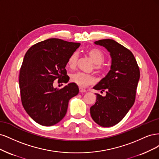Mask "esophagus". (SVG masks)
I'll use <instances>...</instances> for the list:
<instances>
[{
	"label": "esophagus",
	"mask_w": 159,
	"mask_h": 159,
	"mask_svg": "<svg viewBox=\"0 0 159 159\" xmlns=\"http://www.w3.org/2000/svg\"><path fill=\"white\" fill-rule=\"evenodd\" d=\"M79 91H80V93H86V90L85 89H82V88H79Z\"/></svg>",
	"instance_id": "esophagus-1"
}]
</instances>
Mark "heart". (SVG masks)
Segmentation results:
<instances>
[{
	"mask_svg": "<svg viewBox=\"0 0 159 159\" xmlns=\"http://www.w3.org/2000/svg\"><path fill=\"white\" fill-rule=\"evenodd\" d=\"M86 54L88 55L90 59L93 61L94 69L98 73H102L104 71V69L102 66V64L105 61V55L100 50L96 48H91L86 51ZM78 55L76 52L71 54L67 60V65L70 68H74L77 63ZM70 80L73 83L77 84L80 87H84L89 84H93L95 82V77L93 75H88L81 72H77L70 75Z\"/></svg>",
	"mask_w": 159,
	"mask_h": 159,
	"instance_id": "1",
	"label": "heart"
}]
</instances>
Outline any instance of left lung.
I'll return each instance as SVG.
<instances>
[{
    "instance_id": "8db88e82",
    "label": "left lung",
    "mask_w": 159,
    "mask_h": 159,
    "mask_svg": "<svg viewBox=\"0 0 159 159\" xmlns=\"http://www.w3.org/2000/svg\"><path fill=\"white\" fill-rule=\"evenodd\" d=\"M105 48L111 59L110 70L93 89L105 91L106 96L96 94L90 115L97 124L111 127L121 121L134 105L140 78L139 68L134 55L124 46L111 39L96 41Z\"/></svg>"
}]
</instances>
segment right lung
<instances>
[{
	"mask_svg": "<svg viewBox=\"0 0 159 159\" xmlns=\"http://www.w3.org/2000/svg\"><path fill=\"white\" fill-rule=\"evenodd\" d=\"M80 43L51 38L37 43L25 54L19 75L23 107L31 118L43 126H52L65 117L69 100L79 89L74 83L63 89L54 88L57 79L66 83L65 66L69 56Z\"/></svg>",
	"mask_w": 159,
	"mask_h": 159,
	"instance_id": "right-lung-1",
	"label": "right lung"
}]
</instances>
